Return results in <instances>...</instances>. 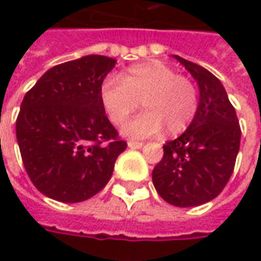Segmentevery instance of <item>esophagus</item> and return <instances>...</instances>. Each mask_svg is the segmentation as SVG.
<instances>
[{"label": "esophagus", "instance_id": "obj_1", "mask_svg": "<svg viewBox=\"0 0 261 261\" xmlns=\"http://www.w3.org/2000/svg\"><path fill=\"white\" fill-rule=\"evenodd\" d=\"M128 147L133 148V149H140V148L144 147V142H138V141H128Z\"/></svg>", "mask_w": 261, "mask_h": 261}]
</instances>
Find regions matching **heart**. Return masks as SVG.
Returning a JSON list of instances; mask_svg holds the SVG:
<instances>
[{
    "mask_svg": "<svg viewBox=\"0 0 261 261\" xmlns=\"http://www.w3.org/2000/svg\"><path fill=\"white\" fill-rule=\"evenodd\" d=\"M140 102L145 112L123 127L125 137L149 138L164 128L169 136H177L196 117L198 92L193 81L159 61L130 67L121 80L109 76L100 85V103L113 124H123Z\"/></svg>",
    "mask_w": 261,
    "mask_h": 261,
    "instance_id": "obj_1",
    "label": "heart"
}]
</instances>
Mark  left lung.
Returning <instances> with one entry per match:
<instances>
[{
  "label": "left lung",
  "mask_w": 261,
  "mask_h": 261,
  "mask_svg": "<svg viewBox=\"0 0 261 261\" xmlns=\"http://www.w3.org/2000/svg\"><path fill=\"white\" fill-rule=\"evenodd\" d=\"M200 89L198 110L180 137L164 145L152 181L165 201L196 207L211 201L229 181L241 145V125L221 81L201 65L175 56Z\"/></svg>",
  "instance_id": "obj_1"
}]
</instances>
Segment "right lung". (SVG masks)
<instances>
[{
  "instance_id": "1",
  "label": "right lung",
  "mask_w": 261,
  "mask_h": 261,
  "mask_svg": "<svg viewBox=\"0 0 261 261\" xmlns=\"http://www.w3.org/2000/svg\"><path fill=\"white\" fill-rule=\"evenodd\" d=\"M116 60L91 54L50 68L26 92L16 119L25 170L44 196L85 201L108 185L127 148L100 103Z\"/></svg>"
}]
</instances>
